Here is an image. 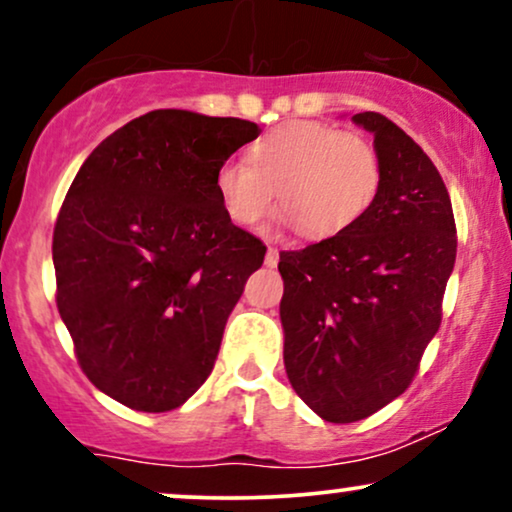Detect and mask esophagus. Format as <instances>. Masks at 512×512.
I'll return each mask as SVG.
<instances>
[{
  "instance_id": "34e87169",
  "label": "esophagus",
  "mask_w": 512,
  "mask_h": 512,
  "mask_svg": "<svg viewBox=\"0 0 512 512\" xmlns=\"http://www.w3.org/2000/svg\"><path fill=\"white\" fill-rule=\"evenodd\" d=\"M276 262H279V250L269 245L267 257H264V264H267V267H276Z\"/></svg>"
}]
</instances>
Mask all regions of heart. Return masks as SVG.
Segmentation results:
<instances>
[{
    "instance_id": "obj_1",
    "label": "heart",
    "mask_w": 512,
    "mask_h": 512,
    "mask_svg": "<svg viewBox=\"0 0 512 512\" xmlns=\"http://www.w3.org/2000/svg\"><path fill=\"white\" fill-rule=\"evenodd\" d=\"M250 160L231 158L216 173V190L233 221L255 226L274 209L308 238L349 231L373 207L383 180L375 146L356 132L313 120L274 127L252 146Z\"/></svg>"
}]
</instances>
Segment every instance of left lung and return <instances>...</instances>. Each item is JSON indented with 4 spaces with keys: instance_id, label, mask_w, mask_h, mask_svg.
I'll use <instances>...</instances> for the list:
<instances>
[{
    "instance_id": "1",
    "label": "left lung",
    "mask_w": 512,
    "mask_h": 512,
    "mask_svg": "<svg viewBox=\"0 0 512 512\" xmlns=\"http://www.w3.org/2000/svg\"><path fill=\"white\" fill-rule=\"evenodd\" d=\"M380 192L349 231L284 250V366L296 395L332 424L368 419L402 395L438 332L457 255L448 187L419 144L380 113Z\"/></svg>"
}]
</instances>
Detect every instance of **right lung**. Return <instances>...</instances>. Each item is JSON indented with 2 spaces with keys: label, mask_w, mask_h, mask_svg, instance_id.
<instances>
[{
  "label": "right lung",
  "mask_w": 512,
  "mask_h": 512,
  "mask_svg": "<svg viewBox=\"0 0 512 512\" xmlns=\"http://www.w3.org/2000/svg\"><path fill=\"white\" fill-rule=\"evenodd\" d=\"M260 127L151 110L103 139L52 233L55 301L86 378L137 411L187 402L214 370L233 305L264 243L233 226L216 190Z\"/></svg>",
  "instance_id": "1"
}]
</instances>
